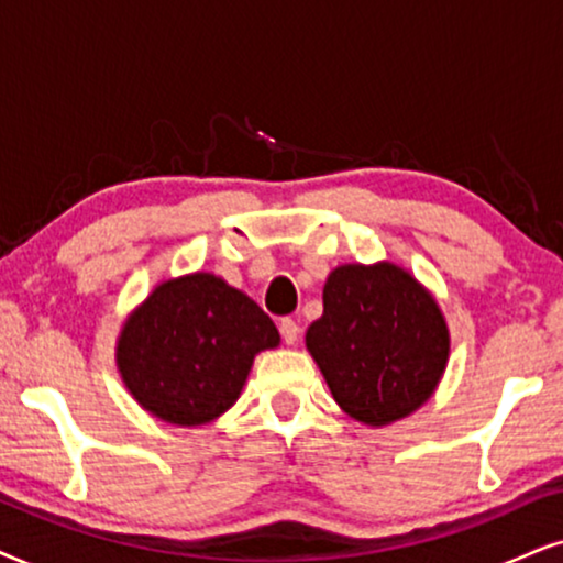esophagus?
<instances>
[{
	"label": "esophagus",
	"instance_id": "esophagus-1",
	"mask_svg": "<svg viewBox=\"0 0 563 563\" xmlns=\"http://www.w3.org/2000/svg\"><path fill=\"white\" fill-rule=\"evenodd\" d=\"M298 324H296V319H290V317H286V319H280V334H283V340H286L288 345H294L296 340H298Z\"/></svg>",
	"mask_w": 563,
	"mask_h": 563
}]
</instances>
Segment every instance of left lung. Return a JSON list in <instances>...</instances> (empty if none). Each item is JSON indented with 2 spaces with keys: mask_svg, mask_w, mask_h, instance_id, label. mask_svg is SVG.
Returning <instances> with one entry per match:
<instances>
[{
  "mask_svg": "<svg viewBox=\"0 0 563 563\" xmlns=\"http://www.w3.org/2000/svg\"><path fill=\"white\" fill-rule=\"evenodd\" d=\"M306 347L347 416L387 426L437 389L450 332L429 290L402 267L343 265L327 277L324 314Z\"/></svg>",
  "mask_w": 563,
  "mask_h": 563,
  "instance_id": "obj_1",
  "label": "left lung"
}]
</instances>
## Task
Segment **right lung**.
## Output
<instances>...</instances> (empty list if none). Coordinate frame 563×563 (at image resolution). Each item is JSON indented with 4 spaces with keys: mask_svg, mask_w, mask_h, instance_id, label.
<instances>
[{
    "mask_svg": "<svg viewBox=\"0 0 563 563\" xmlns=\"http://www.w3.org/2000/svg\"><path fill=\"white\" fill-rule=\"evenodd\" d=\"M280 334L252 298L210 273L166 280L126 319L117 364L155 418L199 426L239 400L254 355Z\"/></svg>",
    "mask_w": 563,
    "mask_h": 563,
    "instance_id": "right-lung-1",
    "label": "right lung"
}]
</instances>
